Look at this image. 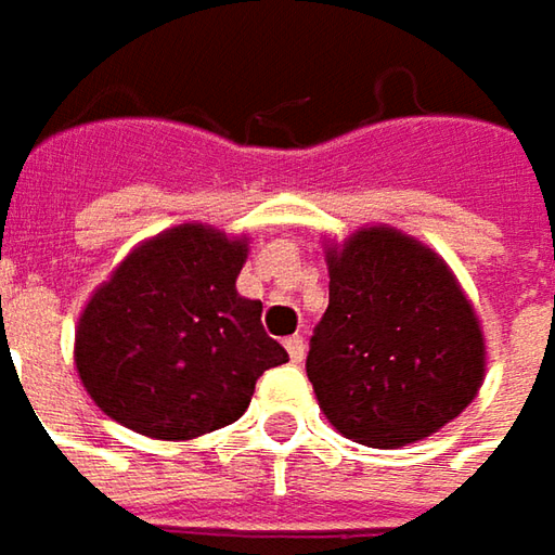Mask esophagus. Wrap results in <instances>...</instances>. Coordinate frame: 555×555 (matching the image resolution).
Here are the masks:
<instances>
[{
    "label": "esophagus",
    "instance_id": "obj_1",
    "mask_svg": "<svg viewBox=\"0 0 555 555\" xmlns=\"http://www.w3.org/2000/svg\"><path fill=\"white\" fill-rule=\"evenodd\" d=\"M284 348H286V354H289V360L293 363H302V357H305V341L299 336H289L284 341Z\"/></svg>",
    "mask_w": 555,
    "mask_h": 555
}]
</instances>
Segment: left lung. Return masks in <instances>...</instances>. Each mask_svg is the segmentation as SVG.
Wrapping results in <instances>:
<instances>
[{
    "label": "left lung",
    "instance_id": "1",
    "mask_svg": "<svg viewBox=\"0 0 555 555\" xmlns=\"http://www.w3.org/2000/svg\"><path fill=\"white\" fill-rule=\"evenodd\" d=\"M323 250L330 305L305 370L326 422L400 449L459 418L486 378V336L455 271L393 225H363Z\"/></svg>",
    "mask_w": 555,
    "mask_h": 555
}]
</instances>
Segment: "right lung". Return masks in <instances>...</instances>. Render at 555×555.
I'll return each instance as SVG.
<instances>
[{
  "label": "right lung",
  "mask_w": 555,
  "mask_h": 555,
  "mask_svg": "<svg viewBox=\"0 0 555 555\" xmlns=\"http://www.w3.org/2000/svg\"><path fill=\"white\" fill-rule=\"evenodd\" d=\"M250 237L182 222L140 241L85 302L76 370L113 422L152 440H195L237 422L256 378L289 357L237 293Z\"/></svg>",
  "instance_id": "right-lung-1"
}]
</instances>
